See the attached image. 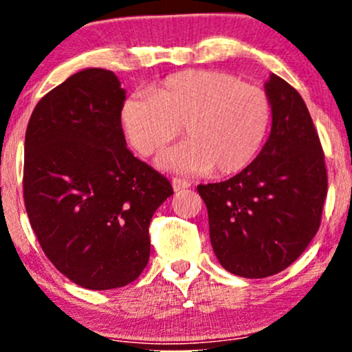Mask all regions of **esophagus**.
<instances>
[{"instance_id":"34e87169","label":"esophagus","mask_w":352,"mask_h":352,"mask_svg":"<svg viewBox=\"0 0 352 352\" xmlns=\"http://www.w3.org/2000/svg\"><path fill=\"white\" fill-rule=\"evenodd\" d=\"M190 185H192V184H190V182L185 180V179H179V177L172 179V187H173V190H175V192H180V190L188 188Z\"/></svg>"}]
</instances>
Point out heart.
I'll return each instance as SVG.
<instances>
[{"label":"heart","instance_id":"heart-1","mask_svg":"<svg viewBox=\"0 0 352 352\" xmlns=\"http://www.w3.org/2000/svg\"><path fill=\"white\" fill-rule=\"evenodd\" d=\"M272 122V104L261 87L223 71H182L151 92H134L120 107L129 144L145 157L162 152L184 132L188 139L159 159L179 173L241 172L256 159Z\"/></svg>","mask_w":352,"mask_h":352}]
</instances>
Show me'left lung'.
Returning a JSON list of instances; mask_svg holds the SVG:
<instances>
[{
  "mask_svg": "<svg viewBox=\"0 0 352 352\" xmlns=\"http://www.w3.org/2000/svg\"><path fill=\"white\" fill-rule=\"evenodd\" d=\"M265 92L273 120L260 155L232 179L197 187L218 261L243 278L272 276L300 258L328 195L324 152L305 100L276 74Z\"/></svg>",
  "mask_w": 352,
  "mask_h": 352,
  "instance_id": "8db88e82",
  "label": "left lung"
}]
</instances>
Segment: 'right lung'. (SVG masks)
Returning a JSON list of instances; mask_svg holds the SVG:
<instances>
[{
	"label": "right lung",
	"mask_w": 352,
	"mask_h": 352,
	"mask_svg": "<svg viewBox=\"0 0 352 352\" xmlns=\"http://www.w3.org/2000/svg\"><path fill=\"white\" fill-rule=\"evenodd\" d=\"M124 100L112 71H79L36 104L24 139L31 228L51 263L87 289L122 288L140 276L152 215L173 193L127 148Z\"/></svg>",
	"instance_id": "obj_1"
}]
</instances>
